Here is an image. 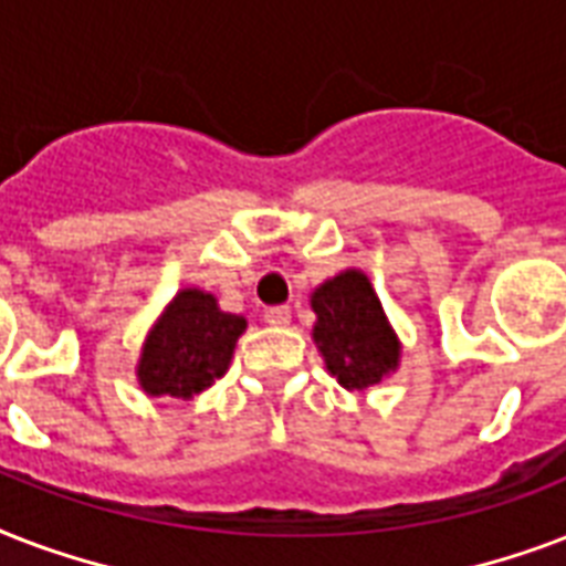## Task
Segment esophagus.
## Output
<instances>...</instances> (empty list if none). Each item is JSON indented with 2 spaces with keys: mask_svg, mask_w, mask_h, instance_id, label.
I'll return each mask as SVG.
<instances>
[{
  "mask_svg": "<svg viewBox=\"0 0 566 566\" xmlns=\"http://www.w3.org/2000/svg\"><path fill=\"white\" fill-rule=\"evenodd\" d=\"M265 322H269L271 327H286V324L292 322V310H289V306H269V310H265Z\"/></svg>",
  "mask_w": 566,
  "mask_h": 566,
  "instance_id": "obj_1",
  "label": "esophagus"
}]
</instances>
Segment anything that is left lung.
<instances>
[{"mask_svg": "<svg viewBox=\"0 0 566 566\" xmlns=\"http://www.w3.org/2000/svg\"><path fill=\"white\" fill-rule=\"evenodd\" d=\"M313 310L318 352L345 389L363 392L396 369L398 339L366 274L345 271L327 280L313 292Z\"/></svg>", "mask_w": 566, "mask_h": 566, "instance_id": "obj_1", "label": "left lung"}]
</instances>
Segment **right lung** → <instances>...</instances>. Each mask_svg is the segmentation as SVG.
I'll return each instance as SVG.
<instances>
[{
    "instance_id": "1",
    "label": "right lung",
    "mask_w": 566,
    "mask_h": 566,
    "mask_svg": "<svg viewBox=\"0 0 566 566\" xmlns=\"http://www.w3.org/2000/svg\"><path fill=\"white\" fill-rule=\"evenodd\" d=\"M248 322L221 313L200 289H182L153 327L138 363L144 392L188 401L221 378Z\"/></svg>"
}]
</instances>
